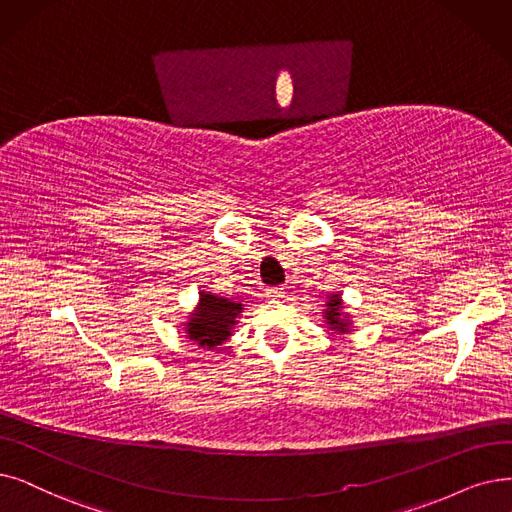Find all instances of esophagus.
I'll return each mask as SVG.
<instances>
[{
	"label": "esophagus",
	"instance_id": "34e87169",
	"mask_svg": "<svg viewBox=\"0 0 512 512\" xmlns=\"http://www.w3.org/2000/svg\"><path fill=\"white\" fill-rule=\"evenodd\" d=\"M267 298H273V300L285 298V288H269L267 290Z\"/></svg>",
	"mask_w": 512,
	"mask_h": 512
}]
</instances>
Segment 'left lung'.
<instances>
[{
  "mask_svg": "<svg viewBox=\"0 0 512 512\" xmlns=\"http://www.w3.org/2000/svg\"><path fill=\"white\" fill-rule=\"evenodd\" d=\"M321 317H323V327L330 334H351L353 332V319H351V313L346 311L340 292L327 294Z\"/></svg>",
  "mask_w": 512,
  "mask_h": 512,
  "instance_id": "left-lung-1",
  "label": "left lung"
}]
</instances>
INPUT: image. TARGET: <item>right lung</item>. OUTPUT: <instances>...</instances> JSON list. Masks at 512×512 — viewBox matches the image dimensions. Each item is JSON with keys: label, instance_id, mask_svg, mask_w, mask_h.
Wrapping results in <instances>:
<instances>
[{"label": "right lung", "instance_id": "add662e5", "mask_svg": "<svg viewBox=\"0 0 512 512\" xmlns=\"http://www.w3.org/2000/svg\"><path fill=\"white\" fill-rule=\"evenodd\" d=\"M243 313V304L237 298L218 296L212 292H199V300L195 309L189 313L182 332L187 334L191 342H195L199 349L220 351V346L227 342L239 317Z\"/></svg>", "mask_w": 512, "mask_h": 512}]
</instances>
